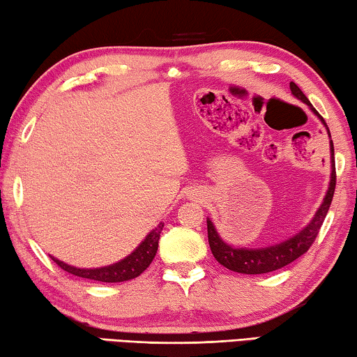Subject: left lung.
<instances>
[{"mask_svg": "<svg viewBox=\"0 0 357 357\" xmlns=\"http://www.w3.org/2000/svg\"><path fill=\"white\" fill-rule=\"evenodd\" d=\"M289 87L292 94H294L297 99H301L304 104L312 107L309 99H307L305 94L299 89V86H297L296 82H291ZM312 110L319 115V112L315 109ZM321 121H324V125H326L324 119H321ZM331 159H333V143H331ZM331 164H335L333 160H331ZM335 187L336 172L333 169L331 170L328 192H326L324 203H321L319 211L315 213V218L312 219V222L304 229V231L297 234V236L289 238V241L278 243V245L258 248V250H252V248H232L231 245H227V243H224L221 238H219L213 222L208 219V242L209 247H211L214 258H216L222 266H226L227 270L243 273V275H263V273L280 270V268L289 265V263L304 255V253L312 247V243L315 242V238L320 232L321 224L325 221L326 213H328L330 209L331 199H333Z\"/></svg>", "mask_w": 357, "mask_h": 357, "instance_id": "8db88e82", "label": "left lung"}]
</instances>
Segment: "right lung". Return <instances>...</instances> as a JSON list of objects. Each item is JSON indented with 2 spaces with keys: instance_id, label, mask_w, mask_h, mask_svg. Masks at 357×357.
I'll use <instances>...</instances> for the list:
<instances>
[{
  "instance_id": "add662e5",
  "label": "right lung",
  "mask_w": 357,
  "mask_h": 357,
  "mask_svg": "<svg viewBox=\"0 0 357 357\" xmlns=\"http://www.w3.org/2000/svg\"><path fill=\"white\" fill-rule=\"evenodd\" d=\"M162 227H164V222H160L154 231L149 232V236L141 242V245L136 248L130 257H126L125 260L115 263V265L96 268V270H81V268L66 265V263L56 260V258H52V260L55 261L61 270L71 273V275L75 276L86 278V280H94V281H102V282H121V281L133 280V278L139 276L141 273L151 265V261L154 260L155 252H158V247H159V237H160V232H162Z\"/></svg>"
}]
</instances>
